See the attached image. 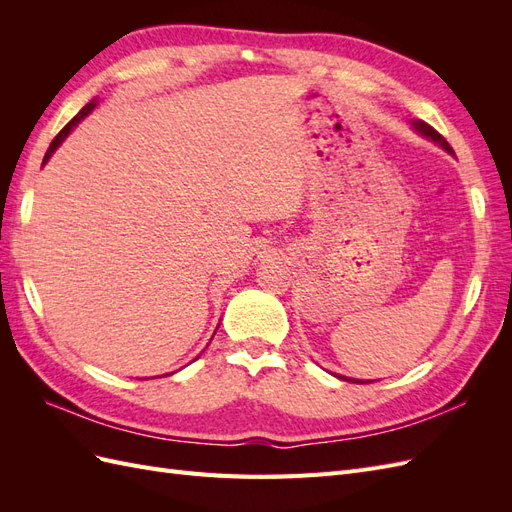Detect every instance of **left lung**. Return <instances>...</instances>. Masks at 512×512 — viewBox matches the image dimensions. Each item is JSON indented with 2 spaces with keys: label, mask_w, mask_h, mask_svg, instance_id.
Here are the masks:
<instances>
[{
  "label": "left lung",
  "mask_w": 512,
  "mask_h": 512,
  "mask_svg": "<svg viewBox=\"0 0 512 512\" xmlns=\"http://www.w3.org/2000/svg\"><path fill=\"white\" fill-rule=\"evenodd\" d=\"M414 128H416L418 132H421L423 136H429L431 141H436V143H440L444 149L451 151V145L446 143V138H444V136H442L438 130H433V128L429 126V123H425V121H414ZM344 380H348V382H354V380H350V378H344Z\"/></svg>",
  "instance_id": "left-lung-1"
}]
</instances>
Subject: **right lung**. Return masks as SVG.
I'll use <instances>...</instances> for the list:
<instances>
[{"mask_svg":"<svg viewBox=\"0 0 512 512\" xmlns=\"http://www.w3.org/2000/svg\"><path fill=\"white\" fill-rule=\"evenodd\" d=\"M94 108H96V102H94V100H91L89 104H85V106L81 108V111H79V115H74V117H72V119H70V121L66 123V126H64V128H61V132H59V134H57V136L53 138V143L49 145V149H46V156H44V162H46V160H49V158L53 156V151H55V149H57V147L61 145V141H64V138H66V136L70 134V130H72V128L76 126V123H79V121H81V119H83L85 115H89L91 111H94Z\"/></svg>","mask_w":512,"mask_h":512,"instance_id":"obj_1","label":"right lung"}]
</instances>
